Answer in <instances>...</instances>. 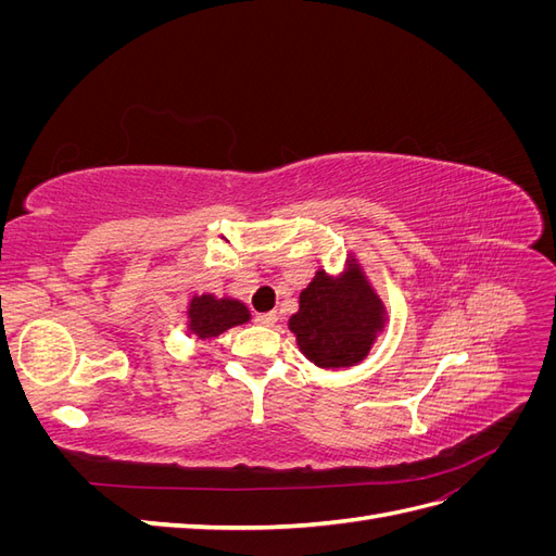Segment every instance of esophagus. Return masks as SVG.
Masks as SVG:
<instances>
[{"mask_svg":"<svg viewBox=\"0 0 556 556\" xmlns=\"http://www.w3.org/2000/svg\"><path fill=\"white\" fill-rule=\"evenodd\" d=\"M276 319H278L276 313H257V315H255V323L262 325V327H271V325L276 323Z\"/></svg>","mask_w":556,"mask_h":556,"instance_id":"1","label":"esophagus"}]
</instances>
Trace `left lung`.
<instances>
[{
    "label": "left lung",
    "instance_id": "8db88e82",
    "mask_svg": "<svg viewBox=\"0 0 556 556\" xmlns=\"http://www.w3.org/2000/svg\"><path fill=\"white\" fill-rule=\"evenodd\" d=\"M382 325L380 301L368 290L357 266H352L350 276L343 280L317 271L313 282L301 292L299 313L290 319L299 348L323 368L362 362Z\"/></svg>",
    "mask_w": 556,
    "mask_h": 556
}]
</instances>
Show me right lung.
Here are the masks:
<instances>
[{"instance_id":"add662e5","label":"right lung","mask_w":556,"mask_h":556,"mask_svg":"<svg viewBox=\"0 0 556 556\" xmlns=\"http://www.w3.org/2000/svg\"><path fill=\"white\" fill-rule=\"evenodd\" d=\"M188 317H190L192 333L201 336V339H213L217 333L248 323L250 313L243 304H239V301L213 299L204 294V296L192 299Z\"/></svg>"}]
</instances>
